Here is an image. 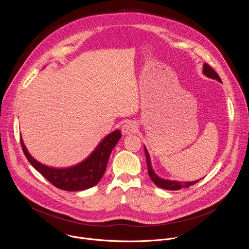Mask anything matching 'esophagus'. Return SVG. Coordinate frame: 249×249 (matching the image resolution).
Returning a JSON list of instances; mask_svg holds the SVG:
<instances>
[{"mask_svg":"<svg viewBox=\"0 0 249 249\" xmlns=\"http://www.w3.org/2000/svg\"><path fill=\"white\" fill-rule=\"evenodd\" d=\"M138 130V126L134 121H127L121 128L123 135H130Z\"/></svg>","mask_w":249,"mask_h":249,"instance_id":"34e87169","label":"esophagus"}]
</instances>
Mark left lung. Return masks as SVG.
<instances>
[{
    "label": "left lung",
    "mask_w": 249,
    "mask_h": 249,
    "mask_svg": "<svg viewBox=\"0 0 249 249\" xmlns=\"http://www.w3.org/2000/svg\"><path fill=\"white\" fill-rule=\"evenodd\" d=\"M203 74L213 80H216L219 83H222L220 77L218 76V74L213 70L208 64H204L203 65ZM145 149V154H146V159H147V164H148V172L149 175L151 177V179L153 180V182L158 186L160 187L162 189H166V190H179L181 188H187L191 185H194L195 183H197L199 180H195V181H175V180H170V179H165V178H161L160 177L153 169V165H152V161H151V157L150 154L147 150V148L144 146Z\"/></svg>",
    "instance_id": "left-lung-1"
}]
</instances>
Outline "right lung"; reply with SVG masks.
Returning <instances> with one entry per match:
<instances>
[{
    "label": "right lung",
    "mask_w": 249,
    "mask_h": 249,
    "mask_svg": "<svg viewBox=\"0 0 249 249\" xmlns=\"http://www.w3.org/2000/svg\"><path fill=\"white\" fill-rule=\"evenodd\" d=\"M120 139L121 132L119 130L106 135L88 158L75 165L67 167L48 166L39 162L29 154L22 138H20V143L27 160L50 183L66 191H83L99 182L106 169L109 156Z\"/></svg>",
    "instance_id": "add662e5"
}]
</instances>
